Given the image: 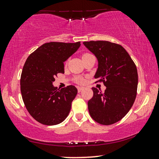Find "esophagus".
Returning <instances> with one entry per match:
<instances>
[{
    "instance_id": "1",
    "label": "esophagus",
    "mask_w": 159,
    "mask_h": 159,
    "mask_svg": "<svg viewBox=\"0 0 159 159\" xmlns=\"http://www.w3.org/2000/svg\"><path fill=\"white\" fill-rule=\"evenodd\" d=\"M84 89V87H78V93H80V92H81V90H83Z\"/></svg>"
}]
</instances>
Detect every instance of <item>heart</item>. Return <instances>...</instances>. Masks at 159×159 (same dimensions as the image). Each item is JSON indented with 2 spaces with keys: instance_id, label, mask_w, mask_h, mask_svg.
Returning a JSON list of instances; mask_svg holds the SVG:
<instances>
[{
  "instance_id": "obj_1",
  "label": "heart",
  "mask_w": 159,
  "mask_h": 159,
  "mask_svg": "<svg viewBox=\"0 0 159 159\" xmlns=\"http://www.w3.org/2000/svg\"><path fill=\"white\" fill-rule=\"evenodd\" d=\"M90 55V54H88V53H84V54L82 55V57H84V56H86V55ZM84 80L83 78H76V81H77L78 83H79V84H82L84 82Z\"/></svg>"
}]
</instances>
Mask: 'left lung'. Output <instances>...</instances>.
<instances>
[{
	"instance_id": "8db88e82",
	"label": "left lung",
	"mask_w": 159,
	"mask_h": 159,
	"mask_svg": "<svg viewBox=\"0 0 159 159\" xmlns=\"http://www.w3.org/2000/svg\"><path fill=\"white\" fill-rule=\"evenodd\" d=\"M83 43L98 60L95 78L104 82L106 87L103 93L92 88L93 96L88 101L89 114L101 124L116 123L127 114L136 97V66L121 45L105 41Z\"/></svg>"
}]
</instances>
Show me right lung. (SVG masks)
Wrapping results in <instances>:
<instances>
[{
  "instance_id": "right-lung-1",
  "label": "right lung",
  "mask_w": 159,
  "mask_h": 159,
  "mask_svg": "<svg viewBox=\"0 0 159 159\" xmlns=\"http://www.w3.org/2000/svg\"><path fill=\"white\" fill-rule=\"evenodd\" d=\"M80 43H46L26 59L20 77V92L26 110L39 123L56 125L70 113L77 88L70 85L58 89L53 82L57 74L64 73V62L78 50Z\"/></svg>"
}]
</instances>
